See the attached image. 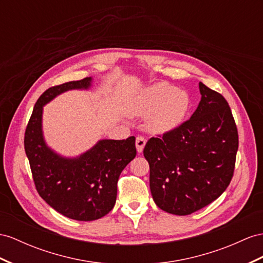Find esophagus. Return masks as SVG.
Returning a JSON list of instances; mask_svg holds the SVG:
<instances>
[{"instance_id": "1", "label": "esophagus", "mask_w": 263, "mask_h": 263, "mask_svg": "<svg viewBox=\"0 0 263 263\" xmlns=\"http://www.w3.org/2000/svg\"><path fill=\"white\" fill-rule=\"evenodd\" d=\"M145 143H146V140L143 138V137H138L137 140H136V146H137V151L139 153H141L143 151L144 146H145Z\"/></svg>"}]
</instances>
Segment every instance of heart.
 I'll return each mask as SVG.
<instances>
[{
    "label": "heart",
    "instance_id": "b5f03b06",
    "mask_svg": "<svg viewBox=\"0 0 263 263\" xmlns=\"http://www.w3.org/2000/svg\"><path fill=\"white\" fill-rule=\"evenodd\" d=\"M189 107L190 98L184 91L167 83H157L138 92L130 113L134 117H146V129L163 134L181 125Z\"/></svg>",
    "mask_w": 263,
    "mask_h": 263
}]
</instances>
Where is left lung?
<instances>
[{"label":"left lung","instance_id":"1","mask_svg":"<svg viewBox=\"0 0 263 263\" xmlns=\"http://www.w3.org/2000/svg\"><path fill=\"white\" fill-rule=\"evenodd\" d=\"M201 101L190 120L143 150L150 190L167 213L187 215L217 200L233 177L239 139L232 112L220 93L199 83Z\"/></svg>","mask_w":263,"mask_h":263}]
</instances>
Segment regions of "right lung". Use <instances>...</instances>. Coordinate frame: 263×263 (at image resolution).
Returning <instances> with one entry per match:
<instances>
[{
    "label": "right lung",
    "mask_w": 263,
    "mask_h": 263,
    "mask_svg": "<svg viewBox=\"0 0 263 263\" xmlns=\"http://www.w3.org/2000/svg\"><path fill=\"white\" fill-rule=\"evenodd\" d=\"M92 78L50 87L33 109L24 137L35 187L46 203L64 217L93 221L104 217L116 204L121 172L136 158V138L100 140L90 150L67 158L46 144L43 136V106L70 90H89Z\"/></svg>",
    "instance_id": "1"
}]
</instances>
